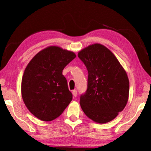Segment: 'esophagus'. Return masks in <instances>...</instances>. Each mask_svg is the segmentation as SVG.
I'll return each instance as SVG.
<instances>
[{"label": "esophagus", "mask_w": 151, "mask_h": 151, "mask_svg": "<svg viewBox=\"0 0 151 151\" xmlns=\"http://www.w3.org/2000/svg\"><path fill=\"white\" fill-rule=\"evenodd\" d=\"M72 93H73V95L75 97L77 96V91H76V90H73V92H72Z\"/></svg>", "instance_id": "1"}]
</instances>
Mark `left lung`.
I'll return each mask as SVG.
<instances>
[{
	"instance_id": "1",
	"label": "left lung",
	"mask_w": 151,
	"mask_h": 151,
	"mask_svg": "<svg viewBox=\"0 0 151 151\" xmlns=\"http://www.w3.org/2000/svg\"><path fill=\"white\" fill-rule=\"evenodd\" d=\"M88 70L87 90L81 96V109L89 119L104 124L115 119L127 105L129 81L113 53L99 43L78 52Z\"/></svg>"
}]
</instances>
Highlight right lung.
I'll use <instances>...</instances> for the list:
<instances>
[{
    "instance_id": "add662e5",
    "label": "right lung",
    "mask_w": 151,
    "mask_h": 151,
    "mask_svg": "<svg viewBox=\"0 0 151 151\" xmlns=\"http://www.w3.org/2000/svg\"><path fill=\"white\" fill-rule=\"evenodd\" d=\"M75 57L72 51L50 46L38 52L27 65L22 78V98L37 118L53 121L72 101L63 70Z\"/></svg>"
}]
</instances>
